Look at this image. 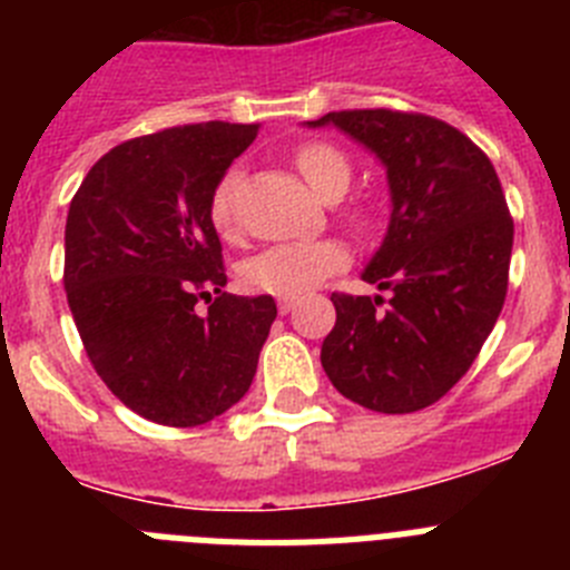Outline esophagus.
Instances as JSON below:
<instances>
[{"label":"esophagus","instance_id":"esophagus-1","mask_svg":"<svg viewBox=\"0 0 570 570\" xmlns=\"http://www.w3.org/2000/svg\"><path fill=\"white\" fill-rule=\"evenodd\" d=\"M276 308H279V314H291V311L296 308V299L294 296H279V302H276Z\"/></svg>","mask_w":570,"mask_h":570}]
</instances>
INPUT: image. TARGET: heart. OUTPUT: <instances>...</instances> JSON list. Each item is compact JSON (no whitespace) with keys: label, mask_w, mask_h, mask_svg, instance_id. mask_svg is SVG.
I'll list each match as a JSON object with an SVG mask.
<instances>
[{"label":"heart","mask_w":570,"mask_h":570,"mask_svg":"<svg viewBox=\"0 0 570 570\" xmlns=\"http://www.w3.org/2000/svg\"><path fill=\"white\" fill-rule=\"evenodd\" d=\"M294 163L302 179L308 183L320 199L336 203L351 185V163L336 145L305 142L296 148ZM236 188H239V168L225 170L210 196V223L223 236L236 230ZM347 254L340 242H279L259 250L242 265V279L250 291L271 296H299L316 288L322 279L345 268Z\"/></svg>","instance_id":"heart-1"}]
</instances>
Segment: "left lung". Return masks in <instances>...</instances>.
<instances>
[{"mask_svg": "<svg viewBox=\"0 0 570 570\" xmlns=\"http://www.w3.org/2000/svg\"><path fill=\"white\" fill-rule=\"evenodd\" d=\"M340 128L385 168L391 219L362 279L382 296L334 294L322 367L342 396L380 414L434 405L462 380L497 325L513 223L491 159L442 119L400 110H334Z\"/></svg>", "mask_w": 570, "mask_h": 570, "instance_id": "8db88e82", "label": "left lung"}]
</instances>
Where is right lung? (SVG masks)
I'll use <instances>...</instances> for the list:
<instances>
[{
	"instance_id": "right-lung-1",
	"label": "right lung",
	"mask_w": 570,
	"mask_h": 570,
	"mask_svg": "<svg viewBox=\"0 0 570 570\" xmlns=\"http://www.w3.org/2000/svg\"><path fill=\"white\" fill-rule=\"evenodd\" d=\"M256 134L199 122L139 136L108 150L70 203L65 291L90 365L159 425H205L236 405L276 320L274 296L225 294L210 223L216 183Z\"/></svg>"
}]
</instances>
